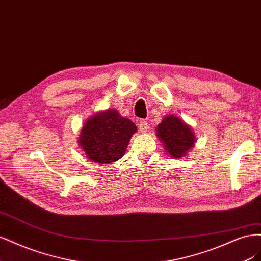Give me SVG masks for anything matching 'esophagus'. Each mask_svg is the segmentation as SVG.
Listing matches in <instances>:
<instances>
[{
	"instance_id": "obj_1",
	"label": "esophagus",
	"mask_w": 261,
	"mask_h": 261,
	"mask_svg": "<svg viewBox=\"0 0 261 261\" xmlns=\"http://www.w3.org/2000/svg\"><path fill=\"white\" fill-rule=\"evenodd\" d=\"M139 130L142 133H144V132L147 131V121L146 120H144V119L140 120V122H139Z\"/></svg>"
}]
</instances>
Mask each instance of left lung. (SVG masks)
<instances>
[{
    "mask_svg": "<svg viewBox=\"0 0 261 261\" xmlns=\"http://www.w3.org/2000/svg\"><path fill=\"white\" fill-rule=\"evenodd\" d=\"M157 137L163 142L166 152L171 157L186 156L194 146L195 134L191 127L179 117L168 115L156 128Z\"/></svg>",
    "mask_w": 261,
    "mask_h": 261,
    "instance_id": "obj_1",
    "label": "left lung"
}]
</instances>
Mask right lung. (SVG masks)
Returning <instances> with one entry per match:
<instances>
[{"instance_id": "obj_1", "label": "right lung", "mask_w": 261, "mask_h": 261, "mask_svg": "<svg viewBox=\"0 0 261 261\" xmlns=\"http://www.w3.org/2000/svg\"><path fill=\"white\" fill-rule=\"evenodd\" d=\"M137 130L136 124L116 109H106L85 122L78 142L90 161L109 164L124 155Z\"/></svg>"}]
</instances>
